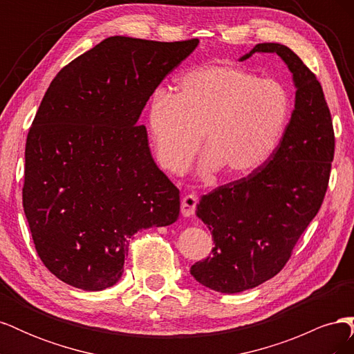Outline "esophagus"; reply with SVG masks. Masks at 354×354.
Here are the masks:
<instances>
[{
    "instance_id": "esophagus-1",
    "label": "esophagus",
    "mask_w": 354,
    "mask_h": 354,
    "mask_svg": "<svg viewBox=\"0 0 354 354\" xmlns=\"http://www.w3.org/2000/svg\"><path fill=\"white\" fill-rule=\"evenodd\" d=\"M196 205H198V196L195 194H189L183 196V199H181V214H183L185 217L194 216L196 211Z\"/></svg>"
}]
</instances>
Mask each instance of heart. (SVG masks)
Wrapping results in <instances>:
<instances>
[{"mask_svg": "<svg viewBox=\"0 0 354 354\" xmlns=\"http://www.w3.org/2000/svg\"><path fill=\"white\" fill-rule=\"evenodd\" d=\"M292 112L286 85L245 68L205 65L159 90L149 103L147 128L159 164L180 173L202 147L203 167L243 177L279 145Z\"/></svg>", "mask_w": 354, "mask_h": 354, "instance_id": "1", "label": "heart"}]
</instances>
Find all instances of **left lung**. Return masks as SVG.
<instances>
[{"label": "left lung", "instance_id": "1", "mask_svg": "<svg viewBox=\"0 0 354 354\" xmlns=\"http://www.w3.org/2000/svg\"><path fill=\"white\" fill-rule=\"evenodd\" d=\"M254 53H276L286 63L297 88L295 109L261 167L199 201L196 216L216 246L190 273L224 294L259 286L283 269L322 205L335 152L332 118L316 75L286 46L257 44L241 62Z\"/></svg>", "mask_w": 354, "mask_h": 354}]
</instances>
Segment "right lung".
Masks as SVG:
<instances>
[{
	"mask_svg": "<svg viewBox=\"0 0 354 354\" xmlns=\"http://www.w3.org/2000/svg\"><path fill=\"white\" fill-rule=\"evenodd\" d=\"M198 42L109 37L51 81L28 133L22 195L35 250L62 282L115 285L133 234L178 218L180 192L137 121Z\"/></svg>",
	"mask_w": 354,
	"mask_h": 354,
	"instance_id": "right-lung-1",
	"label": "right lung"
}]
</instances>
